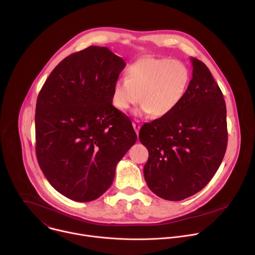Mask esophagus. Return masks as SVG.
Masks as SVG:
<instances>
[{
	"mask_svg": "<svg viewBox=\"0 0 255 255\" xmlns=\"http://www.w3.org/2000/svg\"><path fill=\"white\" fill-rule=\"evenodd\" d=\"M132 125H133V128H134L135 132L138 134V132H139V129H140V127H141V124H140V122H139V121H134V122L132 123Z\"/></svg>",
	"mask_w": 255,
	"mask_h": 255,
	"instance_id": "34e87169",
	"label": "esophagus"
}]
</instances>
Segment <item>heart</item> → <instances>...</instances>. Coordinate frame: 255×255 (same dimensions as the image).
<instances>
[{"instance_id":"heart-1","label":"heart","mask_w":255,"mask_h":255,"mask_svg":"<svg viewBox=\"0 0 255 255\" xmlns=\"http://www.w3.org/2000/svg\"><path fill=\"white\" fill-rule=\"evenodd\" d=\"M190 70L179 60L144 56L127 68V78L115 81L112 104L126 111L140 100L137 115L152 113L154 117L170 114L186 96L190 84Z\"/></svg>"}]
</instances>
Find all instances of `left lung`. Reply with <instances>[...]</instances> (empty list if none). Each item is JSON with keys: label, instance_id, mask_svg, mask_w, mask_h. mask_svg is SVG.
Listing matches in <instances>:
<instances>
[{"label": "left lung", "instance_id": "left-lung-1", "mask_svg": "<svg viewBox=\"0 0 255 255\" xmlns=\"http://www.w3.org/2000/svg\"><path fill=\"white\" fill-rule=\"evenodd\" d=\"M191 61L193 78L183 101L139 132L149 153L144 178L156 196L168 201L187 199L204 189L227 148L223 94L206 64L194 57Z\"/></svg>", "mask_w": 255, "mask_h": 255}]
</instances>
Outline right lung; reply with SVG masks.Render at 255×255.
Instances as JSON below:
<instances>
[{
    "label": "right lung",
    "mask_w": 255,
    "mask_h": 255,
    "mask_svg": "<svg viewBox=\"0 0 255 255\" xmlns=\"http://www.w3.org/2000/svg\"><path fill=\"white\" fill-rule=\"evenodd\" d=\"M125 65L108 47L90 46L60 61L38 95L36 156L49 184L70 200L101 197L137 140L129 117L112 105Z\"/></svg>",
    "instance_id": "right-lung-1"
}]
</instances>
